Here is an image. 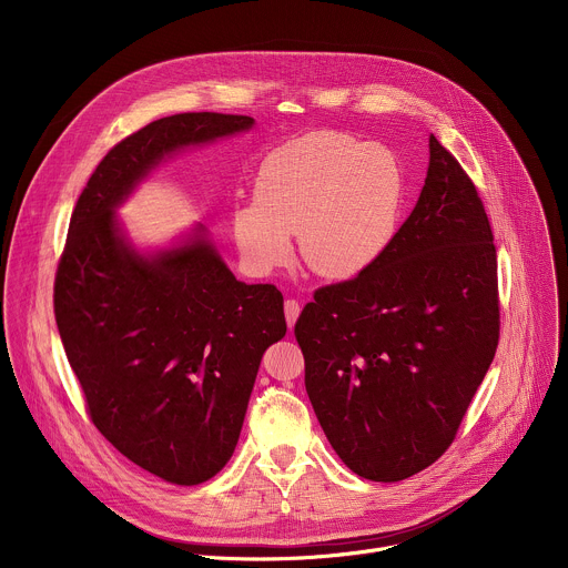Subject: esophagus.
Masks as SVG:
<instances>
[{
    "instance_id": "34e87169",
    "label": "esophagus",
    "mask_w": 568,
    "mask_h": 568,
    "mask_svg": "<svg viewBox=\"0 0 568 568\" xmlns=\"http://www.w3.org/2000/svg\"><path fill=\"white\" fill-rule=\"evenodd\" d=\"M298 314H301V303H298L296 298H287V301H285V321H287V328H290V331L294 328V323H296Z\"/></svg>"
}]
</instances>
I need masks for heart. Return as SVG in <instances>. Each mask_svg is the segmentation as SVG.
<instances>
[{
    "instance_id": "b5f03b06",
    "label": "heart",
    "mask_w": 568,
    "mask_h": 568,
    "mask_svg": "<svg viewBox=\"0 0 568 568\" xmlns=\"http://www.w3.org/2000/svg\"><path fill=\"white\" fill-rule=\"evenodd\" d=\"M404 193L402 164L388 148L316 130L265 156L256 200L233 209V237L261 274L290 261L298 233L301 258L316 276L357 278L388 252Z\"/></svg>"
}]
</instances>
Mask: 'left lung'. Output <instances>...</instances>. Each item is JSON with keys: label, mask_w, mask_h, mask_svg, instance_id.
<instances>
[{"label": "left lung", "mask_w": 568, "mask_h": 568, "mask_svg": "<svg viewBox=\"0 0 568 568\" xmlns=\"http://www.w3.org/2000/svg\"><path fill=\"white\" fill-rule=\"evenodd\" d=\"M493 240L474 182L432 134L423 193L388 252L303 307L305 390L362 478H409L454 443L499 346Z\"/></svg>", "instance_id": "1"}]
</instances>
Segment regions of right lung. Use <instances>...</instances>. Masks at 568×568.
<instances>
[{
    "label": "right lung",
    "instance_id": "add662e5",
    "mask_svg": "<svg viewBox=\"0 0 568 568\" xmlns=\"http://www.w3.org/2000/svg\"><path fill=\"white\" fill-rule=\"evenodd\" d=\"M252 125L186 112L119 141L75 202L55 272L58 333L92 423L178 485L204 483L231 458L263 353L287 331L283 294L240 283L202 226L180 247L139 254L114 209L164 156Z\"/></svg>",
    "mask_w": 568,
    "mask_h": 568
}]
</instances>
